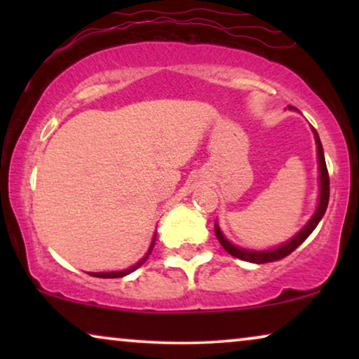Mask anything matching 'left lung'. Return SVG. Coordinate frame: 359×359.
Masks as SVG:
<instances>
[{"instance_id": "left-lung-1", "label": "left lung", "mask_w": 359, "mask_h": 359, "mask_svg": "<svg viewBox=\"0 0 359 359\" xmlns=\"http://www.w3.org/2000/svg\"><path fill=\"white\" fill-rule=\"evenodd\" d=\"M313 135H316V142H317V155H318V170H320V198H318V205L316 214L312 215V219L309 220V224L304 227L301 232H299L296 237H294L291 242L281 245V247L274 248V250H268V252H250V250H243L235 247L229 242L227 238L224 237L222 232H220L219 225L215 224V237L220 242V245L225 248V252L232 255L235 258L245 259V262L250 263H269V262H278V259L286 258L287 255H291L294 250H296L299 245H301L304 240H306L309 235L312 233V230L317 227V224L320 222V219L325 214L327 205H328V198H330V180H328V170H327V163H325V156H323V149H322V142L318 139V134L313 130Z\"/></svg>"}]
</instances>
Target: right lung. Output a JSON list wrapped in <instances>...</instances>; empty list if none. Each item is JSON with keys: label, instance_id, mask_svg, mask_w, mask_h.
I'll use <instances>...</instances> for the list:
<instances>
[{"label": "right lung", "instance_id": "1", "mask_svg": "<svg viewBox=\"0 0 359 359\" xmlns=\"http://www.w3.org/2000/svg\"><path fill=\"white\" fill-rule=\"evenodd\" d=\"M154 245H155V238H154V242H151V245H150V250H149V253L145 255V258H142V262H139V263H137V264H134V266L129 268V269H124V271H111V273H90V274H91V276H96V278H122V276H126V274H129V273H132V271H135L137 268L142 266V264L145 263V259L149 258V255L151 253V248H154Z\"/></svg>", "mask_w": 359, "mask_h": 359}]
</instances>
